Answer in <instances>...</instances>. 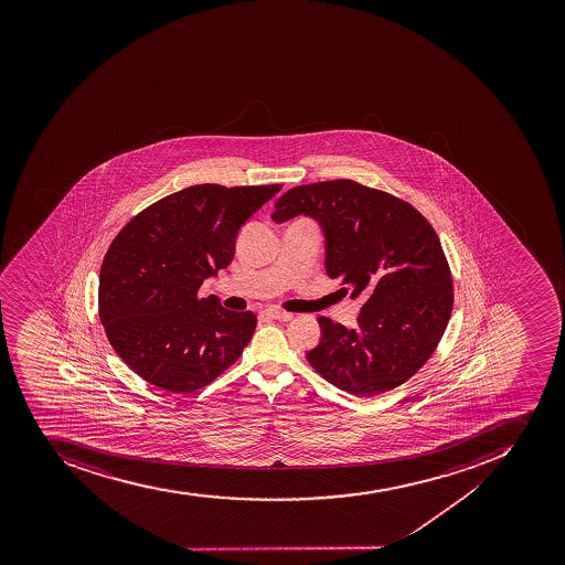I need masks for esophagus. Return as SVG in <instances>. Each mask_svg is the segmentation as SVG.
<instances>
[{
  "label": "esophagus",
  "instance_id": "esophagus-1",
  "mask_svg": "<svg viewBox=\"0 0 565 565\" xmlns=\"http://www.w3.org/2000/svg\"><path fill=\"white\" fill-rule=\"evenodd\" d=\"M265 315L269 316V318H273V320H278V321L292 320V315H290V312H287V310L267 309V310H265Z\"/></svg>",
  "mask_w": 565,
  "mask_h": 565
}]
</instances>
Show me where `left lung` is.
Masks as SVG:
<instances>
[{"label": "left lung", "mask_w": 565, "mask_h": 565, "mask_svg": "<svg viewBox=\"0 0 565 565\" xmlns=\"http://www.w3.org/2000/svg\"><path fill=\"white\" fill-rule=\"evenodd\" d=\"M318 220L327 275L361 296L358 327L320 316V345L307 361L358 397L403 385L431 358L454 307L439 236L414 205L355 180L298 185L276 200L273 220Z\"/></svg>", "instance_id": "left-lung-1"}]
</instances>
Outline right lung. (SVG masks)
I'll list each match as a JSON object with an SVG mask.
<instances>
[{"mask_svg": "<svg viewBox=\"0 0 565 565\" xmlns=\"http://www.w3.org/2000/svg\"><path fill=\"white\" fill-rule=\"evenodd\" d=\"M280 184H199L148 205L106 250L99 318L120 360L171 394H191L230 369L253 338L256 316L216 296L199 298L205 278L235 256L245 220Z\"/></svg>", "mask_w": 565, "mask_h": 565, "instance_id": "obj_1", "label": "right lung"}]
</instances>
